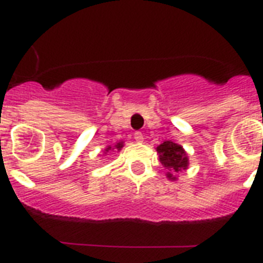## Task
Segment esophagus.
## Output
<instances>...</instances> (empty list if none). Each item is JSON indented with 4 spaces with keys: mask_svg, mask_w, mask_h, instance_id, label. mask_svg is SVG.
Returning <instances> with one entry per match:
<instances>
[{
    "mask_svg": "<svg viewBox=\"0 0 263 263\" xmlns=\"http://www.w3.org/2000/svg\"><path fill=\"white\" fill-rule=\"evenodd\" d=\"M134 139H136L137 142H143V134L141 132H136L134 133Z\"/></svg>",
    "mask_w": 263,
    "mask_h": 263,
    "instance_id": "34e87169",
    "label": "esophagus"
}]
</instances>
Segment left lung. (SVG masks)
Masks as SVG:
<instances>
[{
	"label": "left lung",
	"instance_id": "left-lung-1",
	"mask_svg": "<svg viewBox=\"0 0 263 263\" xmlns=\"http://www.w3.org/2000/svg\"><path fill=\"white\" fill-rule=\"evenodd\" d=\"M157 152L159 154L160 163L167 170L166 176L170 180H176V175L179 171L185 170L188 167V157L184 148L173 141H164L157 146Z\"/></svg>",
	"mask_w": 263,
	"mask_h": 263
}]
</instances>
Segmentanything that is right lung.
<instances>
[{"label":"right lung","mask_w":263,"mask_h":263,"mask_svg":"<svg viewBox=\"0 0 263 263\" xmlns=\"http://www.w3.org/2000/svg\"><path fill=\"white\" fill-rule=\"evenodd\" d=\"M122 146H124V142H117L115 145V147H113V150H115V148H117V150H121V148H122ZM109 150H111V146H108V147L105 148L106 153H108Z\"/></svg>","instance_id":"add662e5"}]
</instances>
